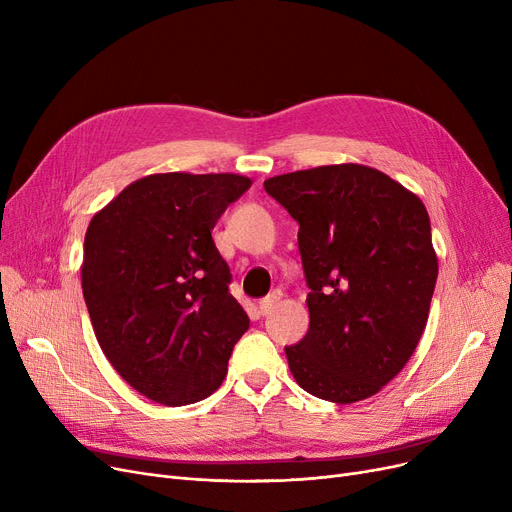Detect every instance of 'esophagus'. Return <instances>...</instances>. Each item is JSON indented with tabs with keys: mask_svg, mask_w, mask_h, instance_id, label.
<instances>
[{
	"mask_svg": "<svg viewBox=\"0 0 512 512\" xmlns=\"http://www.w3.org/2000/svg\"><path fill=\"white\" fill-rule=\"evenodd\" d=\"M282 297H284V292L280 290V288H276V290H272L270 294H267V297L259 303V313L261 315H267V313H270L280 301H282Z\"/></svg>",
	"mask_w": 512,
	"mask_h": 512,
	"instance_id": "esophagus-1",
	"label": "esophagus"
}]
</instances>
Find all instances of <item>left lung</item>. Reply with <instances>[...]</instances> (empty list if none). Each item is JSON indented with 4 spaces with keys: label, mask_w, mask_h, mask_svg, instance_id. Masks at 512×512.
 <instances>
[{
    "label": "left lung",
    "mask_w": 512,
    "mask_h": 512,
    "mask_svg": "<svg viewBox=\"0 0 512 512\" xmlns=\"http://www.w3.org/2000/svg\"><path fill=\"white\" fill-rule=\"evenodd\" d=\"M263 186L299 222L309 332L284 348L294 380L338 405L373 396L407 365L427 324L438 257L425 205L359 164Z\"/></svg>",
    "instance_id": "8db88e82"
}]
</instances>
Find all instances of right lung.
Masks as SVG:
<instances>
[{
    "instance_id": "obj_1",
    "label": "right lung",
    "mask_w": 512,
    "mask_h": 512,
    "mask_svg": "<svg viewBox=\"0 0 512 512\" xmlns=\"http://www.w3.org/2000/svg\"><path fill=\"white\" fill-rule=\"evenodd\" d=\"M251 184L238 174H151L87 228L80 278L97 342L159 405H193L218 390L249 330L211 230Z\"/></svg>"
}]
</instances>
